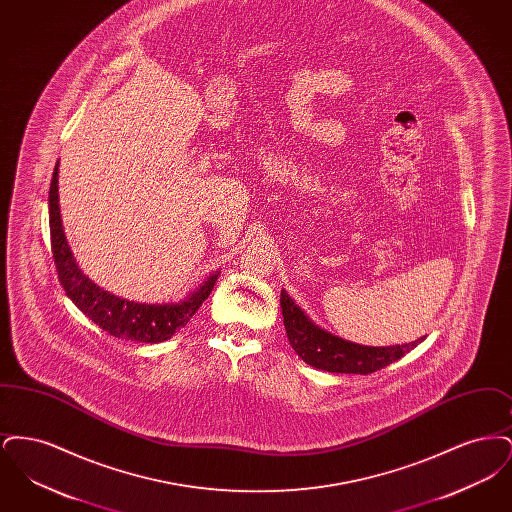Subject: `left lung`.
<instances>
[{
    "label": "left lung",
    "mask_w": 512,
    "mask_h": 512,
    "mask_svg": "<svg viewBox=\"0 0 512 512\" xmlns=\"http://www.w3.org/2000/svg\"><path fill=\"white\" fill-rule=\"evenodd\" d=\"M280 295H282L280 305L284 315V326H286L290 345L307 365L326 370V372L370 374L395 363L422 341L420 338L405 345L368 347V345L341 340L315 326L303 315V311L293 303L290 295L284 290Z\"/></svg>",
    "instance_id": "1"
}]
</instances>
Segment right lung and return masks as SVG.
Returning <instances> with one entry per match:
<instances>
[{"instance_id": "1", "label": "right lung", "mask_w": 512, "mask_h": 512, "mask_svg": "<svg viewBox=\"0 0 512 512\" xmlns=\"http://www.w3.org/2000/svg\"><path fill=\"white\" fill-rule=\"evenodd\" d=\"M57 172L59 165L53 171L49 188V234L59 282L67 295L86 317L115 338L140 343H159L172 338L180 328H184L190 322V318L194 317L201 303L213 292L219 274H213L197 292L192 293L182 303L171 305L134 303L113 293L103 292L78 268L71 247L65 240L59 215Z\"/></svg>"}]
</instances>
